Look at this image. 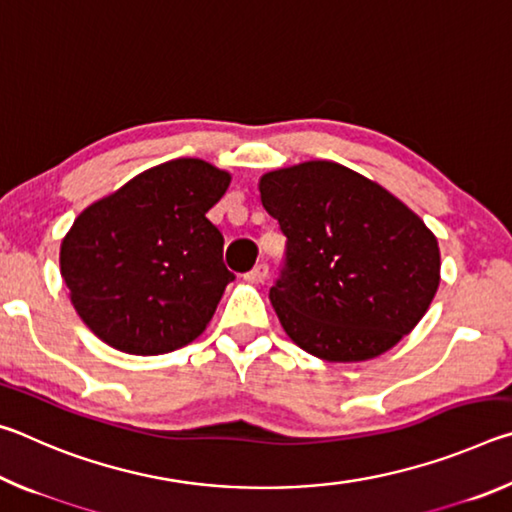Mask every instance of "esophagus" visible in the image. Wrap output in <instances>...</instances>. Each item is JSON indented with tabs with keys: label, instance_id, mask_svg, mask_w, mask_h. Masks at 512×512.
Here are the masks:
<instances>
[{
	"label": "esophagus",
	"instance_id": "esophagus-1",
	"mask_svg": "<svg viewBox=\"0 0 512 512\" xmlns=\"http://www.w3.org/2000/svg\"><path fill=\"white\" fill-rule=\"evenodd\" d=\"M266 275H268V266L266 264H257L253 271H248L244 277L248 282H253V284H259V282H264L266 280Z\"/></svg>",
	"mask_w": 512,
	"mask_h": 512
}]
</instances>
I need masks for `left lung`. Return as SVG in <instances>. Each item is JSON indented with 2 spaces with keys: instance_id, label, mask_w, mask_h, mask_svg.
<instances>
[{
  "instance_id": "obj_1",
  "label": "left lung",
  "mask_w": 512,
  "mask_h": 512,
  "mask_svg": "<svg viewBox=\"0 0 512 512\" xmlns=\"http://www.w3.org/2000/svg\"><path fill=\"white\" fill-rule=\"evenodd\" d=\"M259 198L287 237L268 298L298 348L332 363L368 361L427 314L440 284L438 239L375 180L309 160L264 173Z\"/></svg>"
}]
</instances>
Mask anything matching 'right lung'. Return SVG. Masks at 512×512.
Wrapping results in <instances>:
<instances>
[{
	"instance_id": "add662e5",
	"label": "right lung",
	"mask_w": 512,
	"mask_h": 512,
	"mask_svg": "<svg viewBox=\"0 0 512 512\" xmlns=\"http://www.w3.org/2000/svg\"><path fill=\"white\" fill-rule=\"evenodd\" d=\"M232 176L198 158L142 171L76 216L60 275L85 325L126 354H167L205 332L228 282L207 219Z\"/></svg>"
}]
</instances>
